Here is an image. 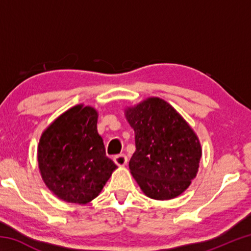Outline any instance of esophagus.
Segmentation results:
<instances>
[{
	"instance_id": "obj_1",
	"label": "esophagus",
	"mask_w": 251,
	"mask_h": 251,
	"mask_svg": "<svg viewBox=\"0 0 251 251\" xmlns=\"http://www.w3.org/2000/svg\"><path fill=\"white\" fill-rule=\"evenodd\" d=\"M114 161L118 166H125L127 164V156L125 154H120L114 157Z\"/></svg>"
}]
</instances>
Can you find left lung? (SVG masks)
<instances>
[{
    "label": "left lung",
    "instance_id": "obj_1",
    "mask_svg": "<svg viewBox=\"0 0 251 251\" xmlns=\"http://www.w3.org/2000/svg\"><path fill=\"white\" fill-rule=\"evenodd\" d=\"M126 118L136 145L129 169L144 194L156 201L179 196L198 172L201 147L196 134L158 97L127 108Z\"/></svg>",
    "mask_w": 251,
    "mask_h": 251
}]
</instances>
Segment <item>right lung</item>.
I'll list each match as a JSON object with an SVG mask.
<instances>
[{"label":"right lung","mask_w":251,"mask_h":251,"mask_svg":"<svg viewBox=\"0 0 251 251\" xmlns=\"http://www.w3.org/2000/svg\"><path fill=\"white\" fill-rule=\"evenodd\" d=\"M37 160L45 185L67 202L99 196L117 166L106 156L97 133V112L77 105L56 118L41 136Z\"/></svg>","instance_id":"obj_1"}]
</instances>
